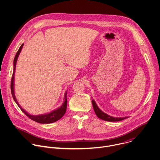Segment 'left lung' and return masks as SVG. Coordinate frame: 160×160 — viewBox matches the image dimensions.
Listing matches in <instances>:
<instances>
[{"mask_svg": "<svg viewBox=\"0 0 160 160\" xmlns=\"http://www.w3.org/2000/svg\"><path fill=\"white\" fill-rule=\"evenodd\" d=\"M92 105H93V108H94L96 115L100 119H102L103 120L108 121V122H118V121H121V120H123L124 119H126V118H128V117H122V118H116V117H111V116L107 115L106 113L102 111L99 108V107L98 106V105L96 104V102L94 101V99L92 100Z\"/></svg>", "mask_w": 160, "mask_h": 160, "instance_id": "8db88e82", "label": "left lung"}]
</instances>
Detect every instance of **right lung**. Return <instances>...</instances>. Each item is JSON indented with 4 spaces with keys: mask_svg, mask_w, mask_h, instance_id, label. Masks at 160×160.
<instances>
[{
    "mask_svg": "<svg viewBox=\"0 0 160 160\" xmlns=\"http://www.w3.org/2000/svg\"><path fill=\"white\" fill-rule=\"evenodd\" d=\"M24 43H22L18 52H16V54L15 56L13 64H14V70L12 73V79H11V94L13 98V99L17 104V105L19 106V108L21 109V110L23 112L25 115L30 118L31 120L40 123H51L53 122H55L58 120H59L60 118H61L66 112V107H67V94L66 92H65L64 94V102L62 103V106L60 108H58V109L53 110L52 111L46 113V114H43V115H30L29 113H28L25 110H24L21 108V106L19 104L18 102L16 96L14 94V73H15V70H16V62L18 60V58L21 51V49L22 48V46H23Z\"/></svg>",
    "mask_w": 160,
    "mask_h": 160,
    "instance_id": "right-lung-1",
    "label": "right lung"
}]
</instances>
